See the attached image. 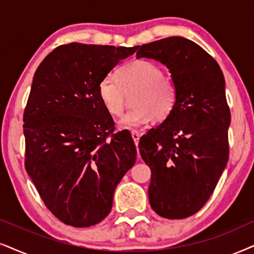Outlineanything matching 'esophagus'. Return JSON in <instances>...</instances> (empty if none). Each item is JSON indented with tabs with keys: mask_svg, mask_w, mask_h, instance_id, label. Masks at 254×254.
<instances>
[{
	"mask_svg": "<svg viewBox=\"0 0 254 254\" xmlns=\"http://www.w3.org/2000/svg\"><path fill=\"white\" fill-rule=\"evenodd\" d=\"M131 136H132V139H133L134 144L138 145V142H139V137H140L139 132H137V131H132V132H131Z\"/></svg>",
	"mask_w": 254,
	"mask_h": 254,
	"instance_id": "34e87169",
	"label": "esophagus"
}]
</instances>
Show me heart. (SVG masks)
Segmentation results:
<instances>
[{"label":"heart","mask_w":254,"mask_h":254,"mask_svg":"<svg viewBox=\"0 0 254 254\" xmlns=\"http://www.w3.org/2000/svg\"><path fill=\"white\" fill-rule=\"evenodd\" d=\"M133 109L122 118L127 129L147 127L153 120L162 122L172 114L177 103V88L164 76L162 68L146 60H137L120 66L114 76H105L98 84L102 104L114 117H121L133 95Z\"/></svg>","instance_id":"b5f03b06"}]
</instances>
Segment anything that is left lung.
Wrapping results in <instances>:
<instances>
[{
  "label": "left lung",
  "mask_w": 254,
  "mask_h": 254,
  "mask_svg": "<svg viewBox=\"0 0 254 254\" xmlns=\"http://www.w3.org/2000/svg\"><path fill=\"white\" fill-rule=\"evenodd\" d=\"M136 55L165 64L177 88L172 114L138 145L151 169L150 205L160 217L188 218L208 200L229 160L223 71L203 48L179 36L143 44Z\"/></svg>",
  "instance_id": "left-lung-1"
}]
</instances>
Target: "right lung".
I'll return each mask as SVG.
<instances>
[{"mask_svg":"<svg viewBox=\"0 0 254 254\" xmlns=\"http://www.w3.org/2000/svg\"><path fill=\"white\" fill-rule=\"evenodd\" d=\"M137 49L72 42L51 51L35 72L23 114L24 165L48 210L66 225L103 220L136 162L132 137L115 132L98 84Z\"/></svg>","mask_w":254,"mask_h":254,"instance_id":"1","label":"right lung"}]
</instances>
